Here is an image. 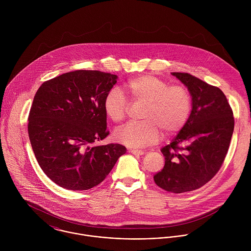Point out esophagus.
<instances>
[{
	"mask_svg": "<svg viewBox=\"0 0 251 251\" xmlns=\"http://www.w3.org/2000/svg\"><path fill=\"white\" fill-rule=\"evenodd\" d=\"M130 152L133 153V154H135V155H142V154L145 153V151H142V150H135V149L130 150Z\"/></svg>",
	"mask_w": 251,
	"mask_h": 251,
	"instance_id": "obj_1",
	"label": "esophagus"
}]
</instances>
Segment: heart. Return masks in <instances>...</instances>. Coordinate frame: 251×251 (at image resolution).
I'll use <instances>...</instances> for the list:
<instances>
[{
	"label": "heart",
	"mask_w": 251,
	"mask_h": 251,
	"mask_svg": "<svg viewBox=\"0 0 251 251\" xmlns=\"http://www.w3.org/2000/svg\"><path fill=\"white\" fill-rule=\"evenodd\" d=\"M125 92L135 104H143L138 123H129L114 132V139L127 147L138 148L158 141L161 132L173 135L185 126L191 109L192 98L181 85H169L153 75H141L125 84ZM108 119L123 122L128 111L124 95L117 89L109 91L103 100Z\"/></svg>",
	"instance_id": "1"
}]
</instances>
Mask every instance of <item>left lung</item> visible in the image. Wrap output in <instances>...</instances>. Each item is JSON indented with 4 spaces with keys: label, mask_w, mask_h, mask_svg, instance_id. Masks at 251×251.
<instances>
[{
    "label": "left lung",
    "mask_w": 251,
    "mask_h": 251,
    "mask_svg": "<svg viewBox=\"0 0 251 251\" xmlns=\"http://www.w3.org/2000/svg\"><path fill=\"white\" fill-rule=\"evenodd\" d=\"M192 98V110L175 139L161 149L163 169L153 176L160 188L182 193L200 188L219 171L234 131V116L223 92L185 72H172Z\"/></svg>",
    "instance_id": "8db88e82"
}]
</instances>
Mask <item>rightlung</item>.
Wrapping results in <instances>:
<instances>
[{"mask_svg": "<svg viewBox=\"0 0 251 251\" xmlns=\"http://www.w3.org/2000/svg\"><path fill=\"white\" fill-rule=\"evenodd\" d=\"M117 75L74 71L45 81L29 114L28 132L36 160L46 176L70 190H87L107 177L126 149L95 146L104 139L103 100Z\"/></svg>", "mask_w": 251, "mask_h": 251, "instance_id": "obj_1", "label": "right lung"}]
</instances>
